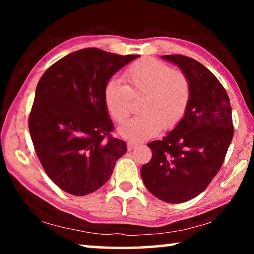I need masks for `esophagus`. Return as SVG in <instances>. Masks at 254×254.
<instances>
[{
	"label": "esophagus",
	"mask_w": 254,
	"mask_h": 254,
	"mask_svg": "<svg viewBox=\"0 0 254 254\" xmlns=\"http://www.w3.org/2000/svg\"><path fill=\"white\" fill-rule=\"evenodd\" d=\"M137 145H139V144H137L136 142H133V141H128V142H127V149L128 150H133V149H135Z\"/></svg>",
	"instance_id": "34e87169"
}]
</instances>
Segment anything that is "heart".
I'll return each instance as SVG.
<instances>
[{
  "mask_svg": "<svg viewBox=\"0 0 254 254\" xmlns=\"http://www.w3.org/2000/svg\"><path fill=\"white\" fill-rule=\"evenodd\" d=\"M123 80L126 86L119 79L107 81L103 101L111 118L121 123L131 112V96L143 94L141 114L119 127L120 134L127 139H149L163 127H174L186 113L190 101L189 80L162 62L150 57L139 59L124 71Z\"/></svg>",
  "mask_w": 254,
  "mask_h": 254,
  "instance_id": "b5f03b06",
  "label": "heart"
}]
</instances>
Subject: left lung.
I'll list each match as a JSON object with an SVG mask.
<instances>
[{
	"instance_id": "1",
	"label": "left lung",
	"mask_w": 254,
	"mask_h": 254,
	"mask_svg": "<svg viewBox=\"0 0 254 254\" xmlns=\"http://www.w3.org/2000/svg\"><path fill=\"white\" fill-rule=\"evenodd\" d=\"M161 58L187 77L190 101L174 130L148 143L152 158L141 177L157 198L179 204L204 191L221 169L233 139L232 109L224 87L200 63L182 55Z\"/></svg>"
}]
</instances>
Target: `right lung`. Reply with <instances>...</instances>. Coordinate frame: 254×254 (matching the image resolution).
<instances>
[{
	"label": "right lung",
	"instance_id": "add662e5",
	"mask_svg": "<svg viewBox=\"0 0 254 254\" xmlns=\"http://www.w3.org/2000/svg\"><path fill=\"white\" fill-rule=\"evenodd\" d=\"M137 57L77 50L55 63L38 83L30 134L46 174L68 194L97 190L127 152V143L111 135L114 126L103 91L115 72Z\"/></svg>",
	"mask_w": 254,
	"mask_h": 254
}]
</instances>
